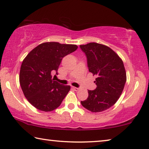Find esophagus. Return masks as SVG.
Segmentation results:
<instances>
[{
  "label": "esophagus",
  "instance_id": "34e87169",
  "mask_svg": "<svg viewBox=\"0 0 149 149\" xmlns=\"http://www.w3.org/2000/svg\"><path fill=\"white\" fill-rule=\"evenodd\" d=\"M72 88L75 91H77L79 90V88H77V87H72Z\"/></svg>",
  "mask_w": 149,
  "mask_h": 149
}]
</instances>
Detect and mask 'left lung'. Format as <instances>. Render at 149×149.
<instances>
[{
    "instance_id": "left-lung-1",
    "label": "left lung",
    "mask_w": 149,
    "mask_h": 149,
    "mask_svg": "<svg viewBox=\"0 0 149 149\" xmlns=\"http://www.w3.org/2000/svg\"><path fill=\"white\" fill-rule=\"evenodd\" d=\"M87 56L89 71L96 75L97 88L88 90L87 99L81 101L92 112H100L112 107L122 95L126 82V72L122 60L106 45L89 42L80 45Z\"/></svg>"
}]
</instances>
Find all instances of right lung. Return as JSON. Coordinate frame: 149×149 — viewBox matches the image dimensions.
I'll return each instance as SVG.
<instances>
[{
    "label": "right lung",
    "mask_w": 149,
    "mask_h": 149,
    "mask_svg": "<svg viewBox=\"0 0 149 149\" xmlns=\"http://www.w3.org/2000/svg\"><path fill=\"white\" fill-rule=\"evenodd\" d=\"M77 49L75 45L47 42L40 44L27 55L19 72L20 86L27 100L37 109L50 112L61 104L70 90L52 78L58 74L63 58Z\"/></svg>",
    "instance_id": "1"
}]
</instances>
